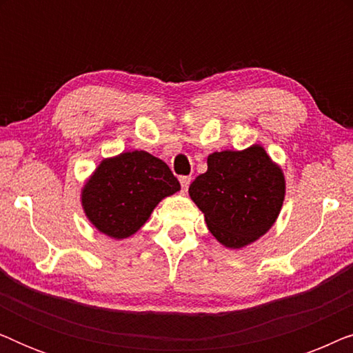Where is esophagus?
<instances>
[{
  "instance_id": "34e87169",
  "label": "esophagus",
  "mask_w": 353,
  "mask_h": 353,
  "mask_svg": "<svg viewBox=\"0 0 353 353\" xmlns=\"http://www.w3.org/2000/svg\"><path fill=\"white\" fill-rule=\"evenodd\" d=\"M180 183H181L183 191H188V188H190V183H191V178L190 176H181Z\"/></svg>"
}]
</instances>
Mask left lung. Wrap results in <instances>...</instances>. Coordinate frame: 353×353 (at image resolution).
<instances>
[{
	"mask_svg": "<svg viewBox=\"0 0 353 353\" xmlns=\"http://www.w3.org/2000/svg\"><path fill=\"white\" fill-rule=\"evenodd\" d=\"M286 180L263 146L207 157V172L191 183L190 196L207 228L228 249H241L267 233L281 212Z\"/></svg>",
	"mask_w": 353,
	"mask_h": 353,
	"instance_id": "8db88e82",
	"label": "left lung"
}]
</instances>
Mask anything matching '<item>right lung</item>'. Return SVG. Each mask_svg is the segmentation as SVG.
Segmentation results:
<instances>
[{
    "label": "right lung",
    "instance_id": "add662e5",
    "mask_svg": "<svg viewBox=\"0 0 353 353\" xmlns=\"http://www.w3.org/2000/svg\"><path fill=\"white\" fill-rule=\"evenodd\" d=\"M176 191L180 183L165 162L146 151H128L101 161L81 188V207L99 233L125 239Z\"/></svg>",
    "mask_w": 353,
    "mask_h": 353
}]
</instances>
